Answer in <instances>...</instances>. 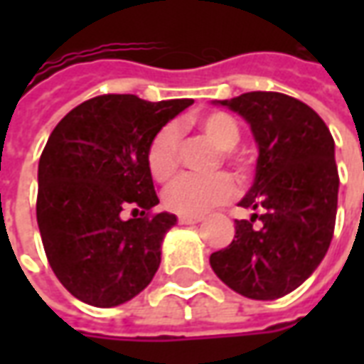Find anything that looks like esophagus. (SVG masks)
I'll return each mask as SVG.
<instances>
[{
	"label": "esophagus",
	"instance_id": "34e87169",
	"mask_svg": "<svg viewBox=\"0 0 364 364\" xmlns=\"http://www.w3.org/2000/svg\"><path fill=\"white\" fill-rule=\"evenodd\" d=\"M203 222V216H179V224L183 226H191V224H198Z\"/></svg>",
	"mask_w": 364,
	"mask_h": 364
}]
</instances>
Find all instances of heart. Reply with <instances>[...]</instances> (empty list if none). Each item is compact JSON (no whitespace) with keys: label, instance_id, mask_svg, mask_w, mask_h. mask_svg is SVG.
<instances>
[{"label":"heart","instance_id":"heart-1","mask_svg":"<svg viewBox=\"0 0 364 364\" xmlns=\"http://www.w3.org/2000/svg\"><path fill=\"white\" fill-rule=\"evenodd\" d=\"M198 130L222 150V156L230 159L240 173L250 169V159L237 154L234 148L240 142V124L228 112H206L195 120ZM146 161L151 177L159 183H167L179 166V128L166 124L151 138L146 151ZM236 183L228 173H216L210 177L183 175L167 187L164 193V205L181 216H200L210 208L228 203L236 195Z\"/></svg>","mask_w":364,"mask_h":364}]
</instances>
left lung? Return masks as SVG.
Instances as JSON below:
<instances>
[{
	"instance_id": "1",
	"label": "left lung",
	"mask_w": 364,
	"mask_h": 364,
	"mask_svg": "<svg viewBox=\"0 0 364 364\" xmlns=\"http://www.w3.org/2000/svg\"><path fill=\"white\" fill-rule=\"evenodd\" d=\"M214 105L250 124L257 164L237 203L255 213L236 220V236L210 255V267L237 294L274 300L298 289L328 253L339 191L336 144L318 112L284 93L252 91Z\"/></svg>"
}]
</instances>
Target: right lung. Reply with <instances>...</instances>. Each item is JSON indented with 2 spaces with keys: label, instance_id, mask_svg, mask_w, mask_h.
Returning <instances> with one entry per match:
<instances>
[{
  "label": "right lung",
  "instance_id": "obj_1",
  "mask_svg": "<svg viewBox=\"0 0 364 364\" xmlns=\"http://www.w3.org/2000/svg\"><path fill=\"white\" fill-rule=\"evenodd\" d=\"M193 99L150 103L99 95L52 130L38 161L36 222L58 281L97 308L124 304L154 279L177 216H148L159 198L146 161L151 138ZM133 208L124 221L122 210Z\"/></svg>",
  "mask_w": 364,
  "mask_h": 364
}]
</instances>
